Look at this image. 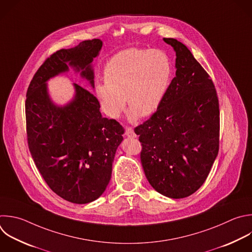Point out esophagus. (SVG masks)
Instances as JSON below:
<instances>
[{
    "instance_id": "34e87169",
    "label": "esophagus",
    "mask_w": 252,
    "mask_h": 252,
    "mask_svg": "<svg viewBox=\"0 0 252 252\" xmlns=\"http://www.w3.org/2000/svg\"><path fill=\"white\" fill-rule=\"evenodd\" d=\"M126 135L127 137H131V138L136 137V135H135V133H134V131L131 127H126Z\"/></svg>"
}]
</instances>
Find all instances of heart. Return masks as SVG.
Wrapping results in <instances>:
<instances>
[{
  "label": "heart",
  "instance_id": "obj_1",
  "mask_svg": "<svg viewBox=\"0 0 252 252\" xmlns=\"http://www.w3.org/2000/svg\"><path fill=\"white\" fill-rule=\"evenodd\" d=\"M171 62L159 49L128 48L114 55L106 64L105 82L97 83L95 94L105 115L118 119L130 107L127 121L153 115L169 87Z\"/></svg>",
  "mask_w": 252,
  "mask_h": 252
}]
</instances>
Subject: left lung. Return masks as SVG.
I'll return each instance as SVG.
<instances>
[{
    "label": "left lung",
    "instance_id": "left-lung-1",
    "mask_svg": "<svg viewBox=\"0 0 252 252\" xmlns=\"http://www.w3.org/2000/svg\"><path fill=\"white\" fill-rule=\"evenodd\" d=\"M176 53L175 77L152 117L134 128L140 160L154 190L186 198L206 181L219 152L220 109L214 83L191 51L163 38Z\"/></svg>",
    "mask_w": 252,
    "mask_h": 252
}]
</instances>
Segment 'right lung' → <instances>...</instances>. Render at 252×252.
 <instances>
[{
    "instance_id": "add662e5",
    "label": "right lung",
    "mask_w": 252,
    "mask_h": 252,
    "mask_svg": "<svg viewBox=\"0 0 252 252\" xmlns=\"http://www.w3.org/2000/svg\"><path fill=\"white\" fill-rule=\"evenodd\" d=\"M101 39L60 49L40 66L27 93L26 118L30 151L49 188L64 200L87 204L105 192L124 127L103 118L98 99L73 83L74 96L64 105L51 99L47 82L70 68L95 87L94 58Z\"/></svg>"
}]
</instances>
